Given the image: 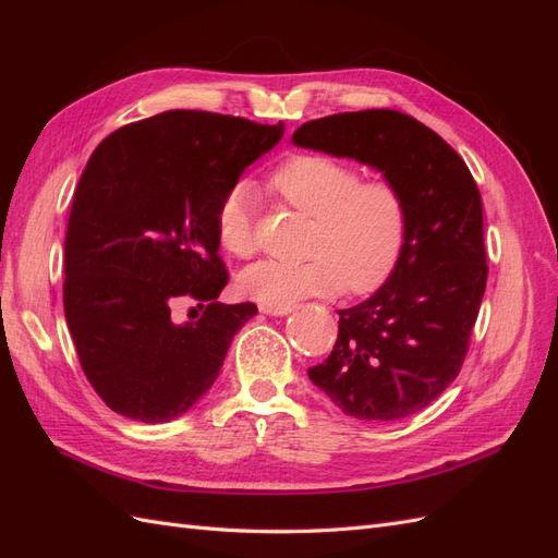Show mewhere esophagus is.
<instances>
[{"instance_id": "esophagus-1", "label": "esophagus", "mask_w": 558, "mask_h": 558, "mask_svg": "<svg viewBox=\"0 0 558 558\" xmlns=\"http://www.w3.org/2000/svg\"><path fill=\"white\" fill-rule=\"evenodd\" d=\"M293 307H267V305H260V312L263 314H269V316H286L291 314Z\"/></svg>"}]
</instances>
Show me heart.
Instances as JSON below:
<instances>
[{"label":"heart","mask_w":558,"mask_h":558,"mask_svg":"<svg viewBox=\"0 0 558 558\" xmlns=\"http://www.w3.org/2000/svg\"><path fill=\"white\" fill-rule=\"evenodd\" d=\"M269 185L293 209L314 218L312 258L248 265L238 277L244 298L267 307H293L305 298L340 289L375 291L391 275L408 238V205L393 181H361L356 167L300 154L277 167ZM251 199L248 185L238 183L216 207L218 244L240 258L256 248Z\"/></svg>","instance_id":"obj_1"}]
</instances>
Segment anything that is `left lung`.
Segmentation results:
<instances>
[{"instance_id": "left-lung-1", "label": "left lung", "mask_w": 558, "mask_h": 558, "mask_svg": "<svg viewBox=\"0 0 558 558\" xmlns=\"http://www.w3.org/2000/svg\"><path fill=\"white\" fill-rule=\"evenodd\" d=\"M293 144L375 167L408 205L396 267L375 295L337 312V342L310 379L353 418L410 416L461 373L480 314L488 265L477 183L440 134L393 109L318 118Z\"/></svg>"}]
</instances>
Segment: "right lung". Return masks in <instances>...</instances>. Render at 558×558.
<instances>
[{"mask_svg": "<svg viewBox=\"0 0 558 558\" xmlns=\"http://www.w3.org/2000/svg\"><path fill=\"white\" fill-rule=\"evenodd\" d=\"M283 125L174 109L123 125L81 174L64 240V316L107 408L144 424L189 412L216 381L253 302L221 305L216 207ZM181 296L206 314L174 325Z\"/></svg>", "mask_w": 558, "mask_h": 558, "instance_id": "obj_1", "label": "right lung"}]
</instances>
